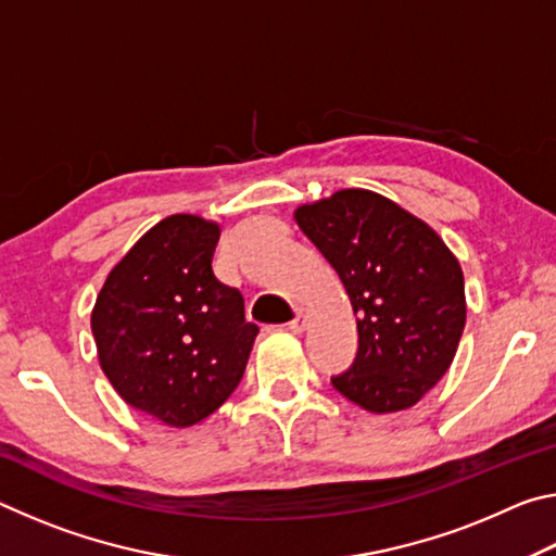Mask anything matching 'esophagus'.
<instances>
[{
    "mask_svg": "<svg viewBox=\"0 0 556 556\" xmlns=\"http://www.w3.org/2000/svg\"><path fill=\"white\" fill-rule=\"evenodd\" d=\"M289 328H291V331H294V333H301V331H304V328H306V314H304V312H296L294 321L289 324Z\"/></svg>",
    "mask_w": 556,
    "mask_h": 556,
    "instance_id": "34e87169",
    "label": "esophagus"
}]
</instances>
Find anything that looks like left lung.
<instances>
[{
	"instance_id": "8db88e82",
	"label": "left lung",
	"mask_w": 556,
	"mask_h": 556,
	"mask_svg": "<svg viewBox=\"0 0 556 556\" xmlns=\"http://www.w3.org/2000/svg\"><path fill=\"white\" fill-rule=\"evenodd\" d=\"M294 220L357 316V355L333 388L372 414L414 407L451 368L466 326L454 252L425 220L365 188L299 205Z\"/></svg>"
}]
</instances>
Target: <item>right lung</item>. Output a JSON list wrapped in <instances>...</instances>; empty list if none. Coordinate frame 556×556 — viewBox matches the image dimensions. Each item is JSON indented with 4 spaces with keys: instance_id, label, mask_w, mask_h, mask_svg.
<instances>
[{
    "instance_id": "right-lung-1",
    "label": "right lung",
    "mask_w": 556,
    "mask_h": 556,
    "mask_svg": "<svg viewBox=\"0 0 556 556\" xmlns=\"http://www.w3.org/2000/svg\"><path fill=\"white\" fill-rule=\"evenodd\" d=\"M220 225L176 213L147 230L102 285L90 316L100 368L129 407L193 427L242 380L260 333L238 289L213 275Z\"/></svg>"
}]
</instances>
